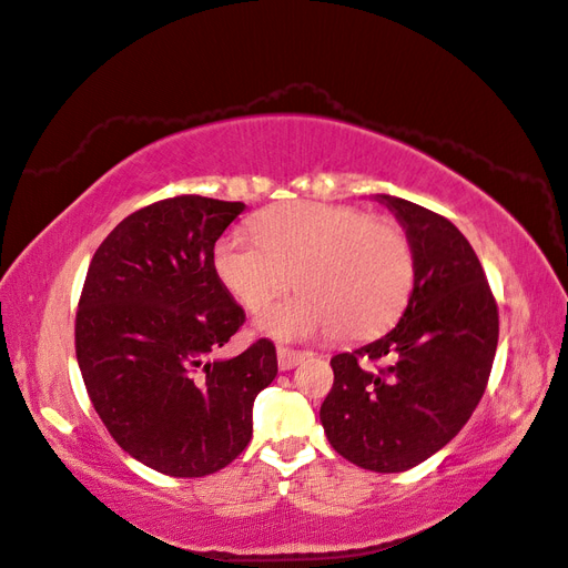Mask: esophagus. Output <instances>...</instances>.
I'll use <instances>...</instances> for the list:
<instances>
[{
    "instance_id": "esophagus-1",
    "label": "esophagus",
    "mask_w": 568,
    "mask_h": 568,
    "mask_svg": "<svg viewBox=\"0 0 568 568\" xmlns=\"http://www.w3.org/2000/svg\"><path fill=\"white\" fill-rule=\"evenodd\" d=\"M305 354L303 352H295V348H287V346H277V366L281 371H293L297 364H303Z\"/></svg>"
}]
</instances>
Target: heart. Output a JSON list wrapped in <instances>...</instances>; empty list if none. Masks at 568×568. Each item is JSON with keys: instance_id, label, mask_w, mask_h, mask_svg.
<instances>
[{"instance_id": "obj_1", "label": "heart", "mask_w": 568, "mask_h": 568, "mask_svg": "<svg viewBox=\"0 0 568 568\" xmlns=\"http://www.w3.org/2000/svg\"><path fill=\"white\" fill-rule=\"evenodd\" d=\"M214 273L246 310L263 307L295 275L300 293L258 317L275 339L332 329L339 339H366L400 315L415 256L395 222L342 204L287 202L265 212L256 232L232 229L216 241Z\"/></svg>"}]
</instances>
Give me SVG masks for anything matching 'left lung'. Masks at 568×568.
Listing matches in <instances>:
<instances>
[{
    "instance_id": "1",
    "label": "left lung",
    "mask_w": 568,
    "mask_h": 568,
    "mask_svg": "<svg viewBox=\"0 0 568 568\" xmlns=\"http://www.w3.org/2000/svg\"><path fill=\"white\" fill-rule=\"evenodd\" d=\"M400 222L415 283L400 322L336 354L320 419L336 454L400 474L437 454L474 415L498 346V305L466 236L415 202L376 195Z\"/></svg>"
}]
</instances>
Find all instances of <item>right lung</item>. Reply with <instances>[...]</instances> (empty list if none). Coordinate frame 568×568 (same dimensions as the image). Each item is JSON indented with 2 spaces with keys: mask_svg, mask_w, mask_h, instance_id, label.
<instances>
[{
  "mask_svg": "<svg viewBox=\"0 0 568 568\" xmlns=\"http://www.w3.org/2000/svg\"><path fill=\"white\" fill-rule=\"evenodd\" d=\"M244 202L180 195L119 222L84 277L75 354L114 442L175 478L232 464L253 434V400L277 373L275 346L210 358L244 324L214 273V244Z\"/></svg>",
  "mask_w": 568,
  "mask_h": 568,
  "instance_id": "add662e5",
  "label": "right lung"
}]
</instances>
